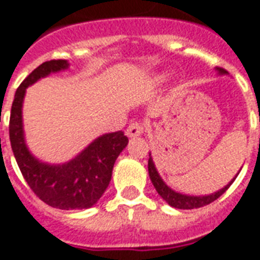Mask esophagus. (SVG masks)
<instances>
[{"label": "esophagus", "mask_w": 260, "mask_h": 260, "mask_svg": "<svg viewBox=\"0 0 260 260\" xmlns=\"http://www.w3.org/2000/svg\"><path fill=\"white\" fill-rule=\"evenodd\" d=\"M144 133V127L141 123H132L130 126L126 130V134H127V137H138V136H141Z\"/></svg>", "instance_id": "esophagus-1"}]
</instances>
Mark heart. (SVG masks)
I'll use <instances>...</instances> for the list:
<instances>
[{
  "label": "heart",
  "mask_w": 260,
  "mask_h": 260,
  "mask_svg": "<svg viewBox=\"0 0 260 260\" xmlns=\"http://www.w3.org/2000/svg\"><path fill=\"white\" fill-rule=\"evenodd\" d=\"M166 77H168V75H166V73L155 75L152 79H151V84H153V86H156V84H160V83H162V81H164Z\"/></svg>",
  "instance_id": "b5f03b06"
}]
</instances>
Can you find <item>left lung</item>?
<instances>
[{
    "label": "left lung",
    "instance_id": "obj_1",
    "mask_svg": "<svg viewBox=\"0 0 260 260\" xmlns=\"http://www.w3.org/2000/svg\"><path fill=\"white\" fill-rule=\"evenodd\" d=\"M216 70L219 72V75H227V70L221 69V68H216ZM148 173L149 179L152 181L155 190L158 191V194L160 195L170 206H173L176 209H195V208H202V206L209 205L210 202H213V201L217 200L221 194L226 192L227 188L233 184V181H234L237 176H238V174H236V177L231 180L229 184L224 185L221 190L216 191V192H212V194L209 195H187L172 190L169 185L165 183L164 180H162V177L159 176L156 168H155V164H153L151 153H149L148 159Z\"/></svg>",
    "mask_w": 260,
    "mask_h": 260
}]
</instances>
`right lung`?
Masks as SVG:
<instances>
[{
	"label": "right lung",
	"mask_w": 260,
	"mask_h": 260,
	"mask_svg": "<svg viewBox=\"0 0 260 260\" xmlns=\"http://www.w3.org/2000/svg\"><path fill=\"white\" fill-rule=\"evenodd\" d=\"M68 68L69 62L65 59L48 60L24 79L12 102L9 140L19 169L40 200L58 209H88L95 205L109 185L115 160L128 144L124 133L102 134L75 158L60 165L39 160L24 141L22 107L26 88L40 79Z\"/></svg>",
	"instance_id": "1"
}]
</instances>
